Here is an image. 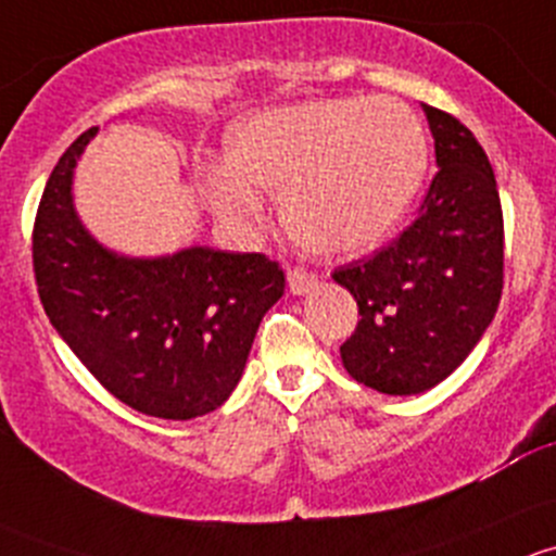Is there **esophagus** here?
<instances>
[{"label": "esophagus", "mask_w": 556, "mask_h": 556, "mask_svg": "<svg viewBox=\"0 0 556 556\" xmlns=\"http://www.w3.org/2000/svg\"><path fill=\"white\" fill-rule=\"evenodd\" d=\"M318 286V276L313 270H307V267H291L289 270V289L294 291V294H307L311 289H316Z\"/></svg>", "instance_id": "esophagus-1"}]
</instances>
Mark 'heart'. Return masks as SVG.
Returning <instances> with one entry per match:
<instances>
[{"mask_svg": "<svg viewBox=\"0 0 556 556\" xmlns=\"http://www.w3.org/2000/svg\"><path fill=\"white\" fill-rule=\"evenodd\" d=\"M225 152L227 163L200 176L216 214L245 227L262 211L251 185L283 192V222L302 245L358 254L409 211L426 176L428 134L399 99H329L240 119Z\"/></svg>", "mask_w": 556, "mask_h": 556, "instance_id": "obj_1", "label": "heart"}]
</instances>
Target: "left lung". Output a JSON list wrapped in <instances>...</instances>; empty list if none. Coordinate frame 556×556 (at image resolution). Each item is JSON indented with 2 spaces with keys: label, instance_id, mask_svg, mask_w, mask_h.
<instances>
[{
  "label": "left lung",
  "instance_id": "left-lung-1",
  "mask_svg": "<svg viewBox=\"0 0 556 556\" xmlns=\"http://www.w3.org/2000/svg\"><path fill=\"white\" fill-rule=\"evenodd\" d=\"M437 147L426 198L409 227L331 273L358 305L340 345L353 380L391 396L452 375L490 326L503 291V211L482 144L452 114L422 104Z\"/></svg>",
  "mask_w": 556,
  "mask_h": 556
}]
</instances>
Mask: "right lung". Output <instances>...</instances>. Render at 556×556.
<instances>
[{
  "label": "right lung",
  "instance_id": "1",
  "mask_svg": "<svg viewBox=\"0 0 556 556\" xmlns=\"http://www.w3.org/2000/svg\"><path fill=\"white\" fill-rule=\"evenodd\" d=\"M96 128L61 154L31 232L34 280L50 324L85 369L130 409L192 420L227 402L286 276L265 254L187 249L125 260L72 208V170Z\"/></svg>",
  "mask_w": 556,
  "mask_h": 556
}]
</instances>
